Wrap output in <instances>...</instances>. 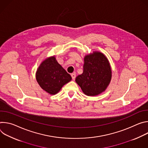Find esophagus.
Returning a JSON list of instances; mask_svg holds the SVG:
<instances>
[{
  "mask_svg": "<svg viewBox=\"0 0 148 148\" xmlns=\"http://www.w3.org/2000/svg\"><path fill=\"white\" fill-rule=\"evenodd\" d=\"M71 77H72V79H73V80H74L75 78V77H76V74H75V73L71 74Z\"/></svg>",
  "mask_w": 148,
  "mask_h": 148,
  "instance_id": "34e87169",
  "label": "esophagus"
}]
</instances>
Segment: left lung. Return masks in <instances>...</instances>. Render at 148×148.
<instances>
[{"mask_svg": "<svg viewBox=\"0 0 148 148\" xmlns=\"http://www.w3.org/2000/svg\"><path fill=\"white\" fill-rule=\"evenodd\" d=\"M82 74L78 75L75 82L84 94L96 96L105 91L112 78L110 62L103 53L92 51L84 57Z\"/></svg>", "mask_w": 148, "mask_h": 148, "instance_id": "1", "label": "left lung"}]
</instances>
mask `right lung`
Returning a JSON list of instances; mask_svg holds the SVG:
<instances>
[{"mask_svg":"<svg viewBox=\"0 0 148 148\" xmlns=\"http://www.w3.org/2000/svg\"><path fill=\"white\" fill-rule=\"evenodd\" d=\"M36 78L40 87L51 95L57 94L72 79L71 75L58 64L55 56L41 62L37 70Z\"/></svg>","mask_w":148,"mask_h":148,"instance_id":"obj_1","label":"right lung"}]
</instances>
